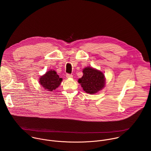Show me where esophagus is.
<instances>
[{
	"instance_id": "34e87169",
	"label": "esophagus",
	"mask_w": 151,
	"mask_h": 151,
	"mask_svg": "<svg viewBox=\"0 0 151 151\" xmlns=\"http://www.w3.org/2000/svg\"><path fill=\"white\" fill-rule=\"evenodd\" d=\"M66 78H73V75H70V74H66Z\"/></svg>"
}]
</instances>
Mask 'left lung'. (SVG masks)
Listing matches in <instances>:
<instances>
[{
    "instance_id": "left-lung-1",
    "label": "left lung",
    "mask_w": 151,
    "mask_h": 151,
    "mask_svg": "<svg viewBox=\"0 0 151 151\" xmlns=\"http://www.w3.org/2000/svg\"><path fill=\"white\" fill-rule=\"evenodd\" d=\"M83 76L78 79L83 90L90 94H94L104 88L106 78L102 72L92 67L85 68Z\"/></svg>"
}]
</instances>
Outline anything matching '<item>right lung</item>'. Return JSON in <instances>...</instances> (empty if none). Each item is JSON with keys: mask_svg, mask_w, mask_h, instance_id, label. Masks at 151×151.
Wrapping results in <instances>:
<instances>
[{"mask_svg": "<svg viewBox=\"0 0 151 151\" xmlns=\"http://www.w3.org/2000/svg\"><path fill=\"white\" fill-rule=\"evenodd\" d=\"M62 81L55 70H50L40 77L39 82L47 91H52L59 87Z\"/></svg>", "mask_w": 151, "mask_h": 151, "instance_id": "add662e5", "label": "right lung"}]
</instances>
